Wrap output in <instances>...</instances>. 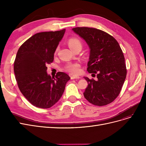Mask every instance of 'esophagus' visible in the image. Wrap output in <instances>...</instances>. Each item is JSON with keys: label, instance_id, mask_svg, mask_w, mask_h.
<instances>
[{"label": "esophagus", "instance_id": "1", "mask_svg": "<svg viewBox=\"0 0 146 146\" xmlns=\"http://www.w3.org/2000/svg\"><path fill=\"white\" fill-rule=\"evenodd\" d=\"M70 78L71 79H79L80 78V77L79 76H72L71 77H70Z\"/></svg>", "mask_w": 146, "mask_h": 146}]
</instances>
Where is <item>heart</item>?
Wrapping results in <instances>:
<instances>
[{"mask_svg":"<svg viewBox=\"0 0 146 146\" xmlns=\"http://www.w3.org/2000/svg\"><path fill=\"white\" fill-rule=\"evenodd\" d=\"M68 44L70 48L73 49L74 48L78 46H82V42L79 39L77 38H72L69 39ZM80 64L77 63H68L65 66L64 69L72 74H77L80 72Z\"/></svg>","mask_w":146,"mask_h":146,"instance_id":"heart-1","label":"heart"}]
</instances>
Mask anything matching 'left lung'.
Here are the masks:
<instances>
[{"label": "left lung", "instance_id": "8db88e82", "mask_svg": "<svg viewBox=\"0 0 146 146\" xmlns=\"http://www.w3.org/2000/svg\"><path fill=\"white\" fill-rule=\"evenodd\" d=\"M74 32L90 48L87 70L98 80L84 77L88 86L84 97L91 104L104 106L111 103L121 92L126 78L125 58L119 43L108 33L94 28L76 27Z\"/></svg>", "mask_w": 146, "mask_h": 146}]
</instances>
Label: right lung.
<instances>
[{"label":"right lung","mask_w":146,"mask_h":146,"mask_svg":"<svg viewBox=\"0 0 146 146\" xmlns=\"http://www.w3.org/2000/svg\"><path fill=\"white\" fill-rule=\"evenodd\" d=\"M65 30L35 34L17 52L14 72L17 85L25 98L36 107L48 108L55 105L70 78L62 72H57L55 77L47 73V65L54 61V53Z\"/></svg>","instance_id":"add662e5"}]
</instances>
